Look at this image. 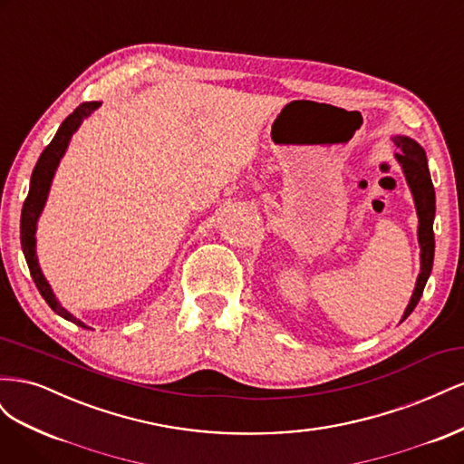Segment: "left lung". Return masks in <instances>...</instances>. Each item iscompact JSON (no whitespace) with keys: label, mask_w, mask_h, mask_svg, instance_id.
Returning <instances> with one entry per match:
<instances>
[{"label":"left lung","mask_w":464,"mask_h":464,"mask_svg":"<svg viewBox=\"0 0 464 464\" xmlns=\"http://www.w3.org/2000/svg\"><path fill=\"white\" fill-rule=\"evenodd\" d=\"M397 152L395 160L402 168V174L406 178V184L411 188L416 215H418V244H420V273L416 278V286L411 296L409 305L401 317L404 321L412 314L416 304L422 298L424 286L430 278L431 266H433V251H435V240H433V217H435V191L430 178V168L426 150L422 149L414 139L406 135H395Z\"/></svg>","instance_id":"left-lung-1"}]
</instances>
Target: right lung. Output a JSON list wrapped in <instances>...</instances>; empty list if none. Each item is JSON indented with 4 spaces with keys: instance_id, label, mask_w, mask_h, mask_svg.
I'll list each match as a JSON object with an SVG mask.
<instances>
[{
    "instance_id": "1",
    "label": "right lung",
    "mask_w": 464,
    "mask_h": 464,
    "mask_svg": "<svg viewBox=\"0 0 464 464\" xmlns=\"http://www.w3.org/2000/svg\"><path fill=\"white\" fill-rule=\"evenodd\" d=\"M96 108H101V102H82L62 121L58 133L53 135L52 143L44 150H42L40 159L34 166L33 176H31L29 195H26L24 205H23V213H21V246H23V254H24L26 265H29L38 292L60 317L72 321V323H75V325L85 327V329H91V327L85 325L81 319H77L72 312L65 310V307L58 302V298H55V294H53L52 286L48 285L46 276L42 275V269L38 265V256H36V227H38V218L42 215V210H44V205L48 199L52 179L55 176V170H58L60 160L63 159V154L69 147V141H72L73 133L81 128V123L87 118H91V114H94Z\"/></svg>"
}]
</instances>
